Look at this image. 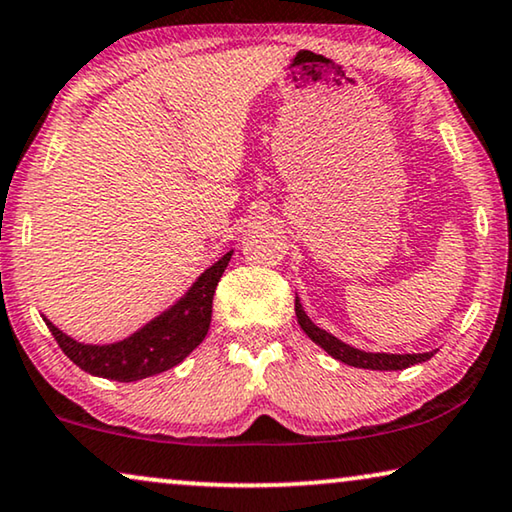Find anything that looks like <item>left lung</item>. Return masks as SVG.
<instances>
[{
	"mask_svg": "<svg viewBox=\"0 0 512 512\" xmlns=\"http://www.w3.org/2000/svg\"><path fill=\"white\" fill-rule=\"evenodd\" d=\"M295 316H298L300 328L307 332V337L311 342H316L323 351H328L332 358L339 362H346L351 367H360V369H381V372H390V369H406L411 365H418V362H425L434 355L432 353H365L360 348H353L344 342H339L337 337H332L330 332H325L309 321V316L302 309L300 300H295Z\"/></svg>",
	"mask_w": 512,
	"mask_h": 512,
	"instance_id": "8db88e82",
	"label": "left lung"
}]
</instances>
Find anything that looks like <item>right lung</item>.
<instances>
[{
  "label": "right lung",
  "instance_id": "add662e5",
  "mask_svg": "<svg viewBox=\"0 0 512 512\" xmlns=\"http://www.w3.org/2000/svg\"><path fill=\"white\" fill-rule=\"evenodd\" d=\"M233 251L219 258L212 268H207L189 293L170 307L166 314L154 318L136 335L117 344L92 346L80 344L76 339L59 332L48 318H43L55 342L66 358L76 362L80 369L101 379L131 383L161 374L166 369L180 365L194 348L203 342L212 321V298L221 274H224Z\"/></svg>",
  "mask_w": 512,
  "mask_h": 512
}]
</instances>
